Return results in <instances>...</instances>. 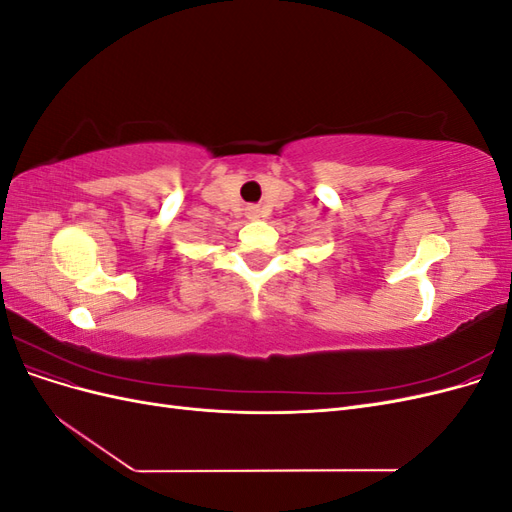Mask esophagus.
<instances>
[{"label": "esophagus", "instance_id": "esophagus-1", "mask_svg": "<svg viewBox=\"0 0 512 512\" xmlns=\"http://www.w3.org/2000/svg\"><path fill=\"white\" fill-rule=\"evenodd\" d=\"M258 207H247V218H258Z\"/></svg>", "mask_w": 512, "mask_h": 512}]
</instances>
